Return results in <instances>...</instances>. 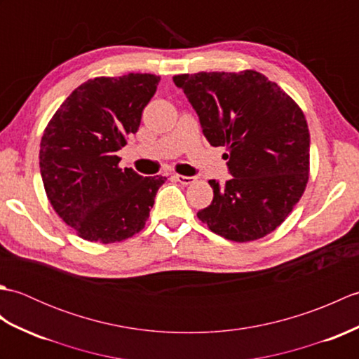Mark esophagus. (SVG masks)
I'll return each instance as SVG.
<instances>
[{
    "mask_svg": "<svg viewBox=\"0 0 359 359\" xmlns=\"http://www.w3.org/2000/svg\"><path fill=\"white\" fill-rule=\"evenodd\" d=\"M172 177L179 182L182 185H191L194 184V177H188V175H182V174H174Z\"/></svg>",
    "mask_w": 359,
    "mask_h": 359,
    "instance_id": "1",
    "label": "esophagus"
}]
</instances>
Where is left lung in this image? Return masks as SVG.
<instances>
[{"instance_id": "8db88e82", "label": "left lung", "mask_w": 359, "mask_h": 359, "mask_svg": "<svg viewBox=\"0 0 359 359\" xmlns=\"http://www.w3.org/2000/svg\"><path fill=\"white\" fill-rule=\"evenodd\" d=\"M184 89L211 147H225L233 175L210 180L211 205L197 212L228 241L261 239L284 222L306 191L310 134L306 116L276 83L256 71L172 77Z\"/></svg>"}]
</instances>
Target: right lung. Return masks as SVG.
Wrapping results in <instances>:
<instances>
[{"label":"right lung","instance_id":"right-lung-1","mask_svg":"<svg viewBox=\"0 0 359 359\" xmlns=\"http://www.w3.org/2000/svg\"><path fill=\"white\" fill-rule=\"evenodd\" d=\"M158 75L97 77L66 98L46 126L40 171L50 205L81 239L121 242L143 230L166 177L121 170L116 154L140 126Z\"/></svg>","mask_w":359,"mask_h":359}]
</instances>
